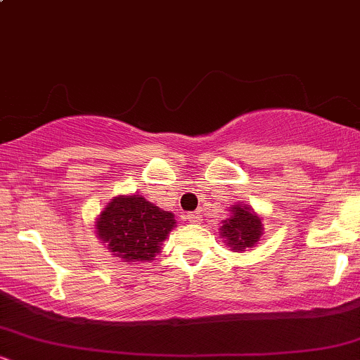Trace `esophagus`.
<instances>
[{
  "instance_id": "esophagus-1",
  "label": "esophagus",
  "mask_w": 360,
  "mask_h": 360,
  "mask_svg": "<svg viewBox=\"0 0 360 360\" xmlns=\"http://www.w3.org/2000/svg\"><path fill=\"white\" fill-rule=\"evenodd\" d=\"M200 220H201V214L200 213H188V214H186V221L198 223Z\"/></svg>"
}]
</instances>
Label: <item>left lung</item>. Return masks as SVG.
I'll list each match as a JSON object with an SVG mask.
<instances>
[{
	"label": "left lung",
	"mask_w": 360,
	"mask_h": 360,
	"mask_svg": "<svg viewBox=\"0 0 360 360\" xmlns=\"http://www.w3.org/2000/svg\"><path fill=\"white\" fill-rule=\"evenodd\" d=\"M223 238L233 250H242L252 247L260 238L262 223L249 206H233L232 217L223 221L220 229Z\"/></svg>",
	"instance_id": "8db88e82"
}]
</instances>
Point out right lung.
<instances>
[{
	"mask_svg": "<svg viewBox=\"0 0 360 360\" xmlns=\"http://www.w3.org/2000/svg\"><path fill=\"white\" fill-rule=\"evenodd\" d=\"M176 225L174 214L148 203L146 198L118 196L96 221V232L113 255L127 262L152 260Z\"/></svg>",
	"mask_w": 360,
	"mask_h": 360,
	"instance_id": "obj_1",
	"label": "right lung"
}]
</instances>
